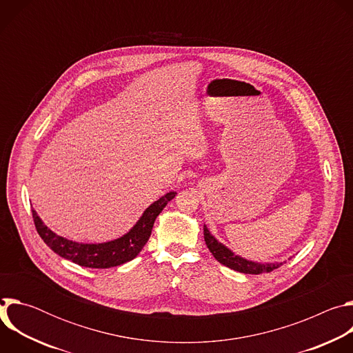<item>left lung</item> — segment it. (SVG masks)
<instances>
[{
    "label": "left lung",
    "instance_id": "1",
    "mask_svg": "<svg viewBox=\"0 0 353 353\" xmlns=\"http://www.w3.org/2000/svg\"><path fill=\"white\" fill-rule=\"evenodd\" d=\"M204 239L205 244L210 248L212 256L225 267L234 270L237 272L243 274H251V275H259L263 272H271L281 267L283 263H259V261H251L247 260L239 254H236L234 251H232L229 247H226L223 243H221L204 225Z\"/></svg>",
    "mask_w": 353,
    "mask_h": 353
}]
</instances>
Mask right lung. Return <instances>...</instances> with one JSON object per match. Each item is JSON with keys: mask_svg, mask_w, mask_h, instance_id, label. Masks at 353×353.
<instances>
[{"mask_svg": "<svg viewBox=\"0 0 353 353\" xmlns=\"http://www.w3.org/2000/svg\"><path fill=\"white\" fill-rule=\"evenodd\" d=\"M176 191L162 195L150 204L137 223L123 236L105 243H79L63 237L47 228L34 210H32L34 226L43 241L60 257L88 268H112L134 260L146 244L158 215L163 211Z\"/></svg>", "mask_w": 353, "mask_h": 353, "instance_id": "add662e5", "label": "right lung"}]
</instances>
